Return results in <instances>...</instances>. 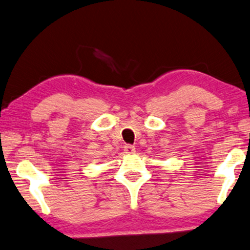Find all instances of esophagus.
<instances>
[{"label":"esophagus","instance_id":"1","mask_svg":"<svg viewBox=\"0 0 250 250\" xmlns=\"http://www.w3.org/2000/svg\"><path fill=\"white\" fill-rule=\"evenodd\" d=\"M124 152L126 154H133L135 152V147L132 146V145H126V146H124Z\"/></svg>","mask_w":250,"mask_h":250}]
</instances>
